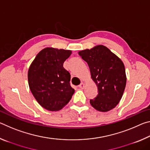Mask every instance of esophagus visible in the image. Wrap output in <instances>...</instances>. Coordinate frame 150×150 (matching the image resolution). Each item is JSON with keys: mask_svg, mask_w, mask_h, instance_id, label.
Segmentation results:
<instances>
[{"mask_svg": "<svg viewBox=\"0 0 150 150\" xmlns=\"http://www.w3.org/2000/svg\"><path fill=\"white\" fill-rule=\"evenodd\" d=\"M78 87L79 88H84V87H85V84L83 83H81V84L78 86Z\"/></svg>", "mask_w": 150, "mask_h": 150, "instance_id": "1", "label": "esophagus"}]
</instances>
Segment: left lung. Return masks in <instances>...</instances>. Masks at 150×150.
Wrapping results in <instances>:
<instances>
[{
    "mask_svg": "<svg viewBox=\"0 0 150 150\" xmlns=\"http://www.w3.org/2000/svg\"><path fill=\"white\" fill-rule=\"evenodd\" d=\"M78 54L89 67L91 77L98 88V95L90 100L96 110L108 112L120 102L126 84L124 65L107 47L97 45Z\"/></svg>",
    "mask_w": 150,
    "mask_h": 150,
    "instance_id": "left-lung-1",
    "label": "left lung"
}]
</instances>
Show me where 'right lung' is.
Segmentation results:
<instances>
[{
  "mask_svg": "<svg viewBox=\"0 0 150 150\" xmlns=\"http://www.w3.org/2000/svg\"><path fill=\"white\" fill-rule=\"evenodd\" d=\"M71 54V50L45 47L30 65V89L40 106L47 110H61L75 92L69 84L70 73L63 66Z\"/></svg>",
  "mask_w": 150,
  "mask_h": 150,
  "instance_id": "add662e5",
  "label": "right lung"
}]
</instances>
